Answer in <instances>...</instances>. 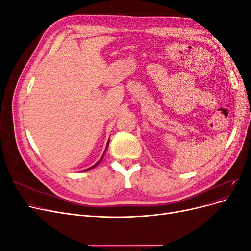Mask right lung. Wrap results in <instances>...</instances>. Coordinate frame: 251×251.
I'll list each match as a JSON object with an SVG mask.
<instances>
[{
    "label": "right lung",
    "mask_w": 251,
    "mask_h": 251,
    "mask_svg": "<svg viewBox=\"0 0 251 251\" xmlns=\"http://www.w3.org/2000/svg\"><path fill=\"white\" fill-rule=\"evenodd\" d=\"M108 146H109V142H108V144H107V148H105V150H104V151H103V154H102V156L100 157V160H98L93 166H91V168H89V169H87V170H85V171H89V170H92V169H94V168H96V166L98 165V164H100V161L102 160V159H103V156H104V153H105V151H107V149H108Z\"/></svg>",
    "instance_id": "add662e5"
}]
</instances>
